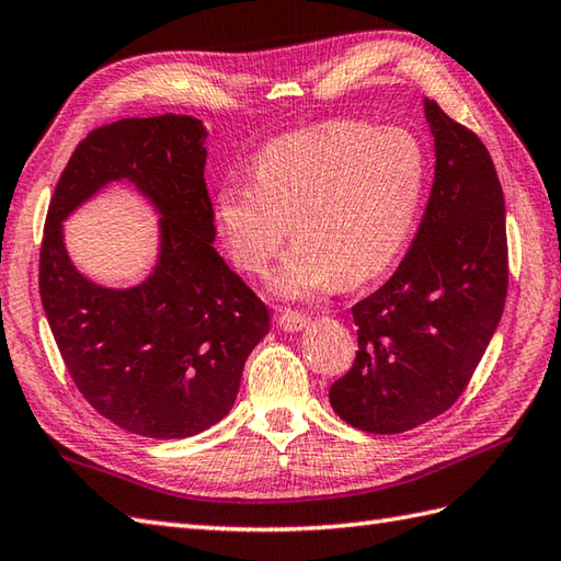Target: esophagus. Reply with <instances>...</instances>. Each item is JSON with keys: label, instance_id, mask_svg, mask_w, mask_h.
<instances>
[{"label": "esophagus", "instance_id": "obj_1", "mask_svg": "<svg viewBox=\"0 0 561 561\" xmlns=\"http://www.w3.org/2000/svg\"><path fill=\"white\" fill-rule=\"evenodd\" d=\"M309 323V317L302 312H290V309H283L278 314V327L283 331H302Z\"/></svg>", "mask_w": 561, "mask_h": 561}]
</instances>
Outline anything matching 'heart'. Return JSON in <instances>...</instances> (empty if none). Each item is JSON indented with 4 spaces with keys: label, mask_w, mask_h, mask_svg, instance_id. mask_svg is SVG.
Returning a JSON list of instances; mask_svg holds the SVG:
<instances>
[{
    "label": "heart",
    "mask_w": 561,
    "mask_h": 561,
    "mask_svg": "<svg viewBox=\"0 0 561 561\" xmlns=\"http://www.w3.org/2000/svg\"><path fill=\"white\" fill-rule=\"evenodd\" d=\"M425 186V153L403 129L329 122L268 144L254 182L230 180L216 198L218 228L242 271L261 276L288 238L273 276L293 300L363 283L401 252Z\"/></svg>",
    "instance_id": "obj_1"
}]
</instances>
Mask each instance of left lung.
<instances>
[{"label":"left lung","mask_w":561,"mask_h":561,"mask_svg":"<svg viewBox=\"0 0 561 561\" xmlns=\"http://www.w3.org/2000/svg\"><path fill=\"white\" fill-rule=\"evenodd\" d=\"M434 182L415 240L377 293L353 307L357 353L329 401L347 425L408 432L466 391L508 288L500 178L476 131L425 101Z\"/></svg>","instance_id":"1"}]
</instances>
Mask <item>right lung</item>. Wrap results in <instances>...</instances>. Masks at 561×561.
<instances>
[{"instance_id":"1","label":"right lung","mask_w":561,"mask_h":561,"mask_svg":"<svg viewBox=\"0 0 561 561\" xmlns=\"http://www.w3.org/2000/svg\"><path fill=\"white\" fill-rule=\"evenodd\" d=\"M206 129L190 115L131 117L93 129L49 198L41 300L71 381L98 413L151 439L216 425L268 333V309L214 249ZM127 179L164 216L154 273L129 291L72 268L60 220L105 183Z\"/></svg>"}]
</instances>
